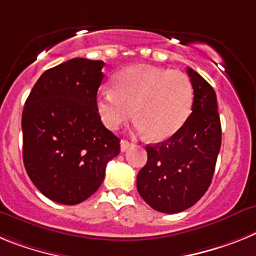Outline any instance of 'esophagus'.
Segmentation results:
<instances>
[{
  "mask_svg": "<svg viewBox=\"0 0 256 256\" xmlns=\"http://www.w3.org/2000/svg\"><path fill=\"white\" fill-rule=\"evenodd\" d=\"M131 146H132V143H130V142L121 140V152H126Z\"/></svg>",
  "mask_w": 256,
  "mask_h": 256,
  "instance_id": "obj_1",
  "label": "esophagus"
}]
</instances>
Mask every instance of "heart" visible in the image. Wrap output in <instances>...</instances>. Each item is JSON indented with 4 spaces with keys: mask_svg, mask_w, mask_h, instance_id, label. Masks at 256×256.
<instances>
[{
    "mask_svg": "<svg viewBox=\"0 0 256 256\" xmlns=\"http://www.w3.org/2000/svg\"><path fill=\"white\" fill-rule=\"evenodd\" d=\"M193 86L179 70L134 66L118 72L113 88H100L96 110L110 130L125 124L134 110V126L156 142L171 138L186 124L192 110Z\"/></svg>",
    "mask_w": 256,
    "mask_h": 256,
    "instance_id": "heart-1",
    "label": "heart"
}]
</instances>
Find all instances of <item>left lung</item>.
<instances>
[{
  "label": "left lung",
  "instance_id": "left-lung-1",
  "mask_svg": "<svg viewBox=\"0 0 256 256\" xmlns=\"http://www.w3.org/2000/svg\"><path fill=\"white\" fill-rule=\"evenodd\" d=\"M193 86L192 113L170 139L146 146V164L136 176L142 198L152 208L175 214L205 194L222 144L216 94L204 77L186 68Z\"/></svg>",
  "mask_w": 256,
  "mask_h": 256
}]
</instances>
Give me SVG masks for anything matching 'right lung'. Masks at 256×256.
Returning a JSON list of instances; mask_svg holds the SVG:
<instances>
[{
    "instance_id": "obj_1",
    "label": "right lung",
    "mask_w": 256,
    "mask_h": 256,
    "mask_svg": "<svg viewBox=\"0 0 256 256\" xmlns=\"http://www.w3.org/2000/svg\"><path fill=\"white\" fill-rule=\"evenodd\" d=\"M104 62L74 58L36 82L22 116L26 174L51 201L77 205L103 183L120 139L102 124L96 94Z\"/></svg>"
}]
</instances>
